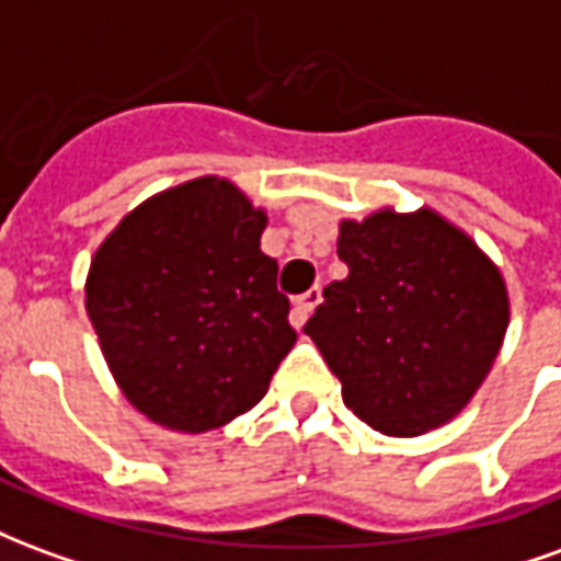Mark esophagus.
<instances>
[{
    "mask_svg": "<svg viewBox=\"0 0 561 561\" xmlns=\"http://www.w3.org/2000/svg\"><path fill=\"white\" fill-rule=\"evenodd\" d=\"M321 304V288H309L306 294H300L297 300H294V309H291V321H294V328H304L306 324V318L312 316V309Z\"/></svg>",
    "mask_w": 561,
    "mask_h": 561,
    "instance_id": "esophagus-1",
    "label": "esophagus"
}]
</instances>
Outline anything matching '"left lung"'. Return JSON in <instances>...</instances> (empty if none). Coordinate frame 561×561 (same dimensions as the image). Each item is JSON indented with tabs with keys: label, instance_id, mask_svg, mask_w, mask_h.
<instances>
[{
	"label": "left lung",
	"instance_id": "1",
	"mask_svg": "<svg viewBox=\"0 0 561 561\" xmlns=\"http://www.w3.org/2000/svg\"><path fill=\"white\" fill-rule=\"evenodd\" d=\"M342 282L306 321L342 400L385 435L435 430L474 397L507 328L499 270L430 209L342 221Z\"/></svg>",
	"mask_w": 561,
	"mask_h": 561
}]
</instances>
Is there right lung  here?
I'll return each mask as SVG.
<instances>
[{"instance_id":"1","label":"right lung","mask_w":561,"mask_h":561,"mask_svg":"<svg viewBox=\"0 0 561 561\" xmlns=\"http://www.w3.org/2000/svg\"><path fill=\"white\" fill-rule=\"evenodd\" d=\"M264 225L243 192L204 176L140 204L92 257L87 312L149 421L207 433L267 393L297 330Z\"/></svg>"}]
</instances>
